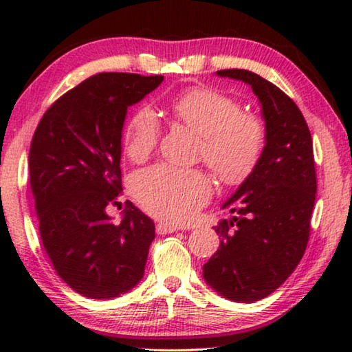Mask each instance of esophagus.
<instances>
[{"mask_svg":"<svg viewBox=\"0 0 352 352\" xmlns=\"http://www.w3.org/2000/svg\"><path fill=\"white\" fill-rule=\"evenodd\" d=\"M178 231L177 226L170 225V223H157V233L158 234H170V233H175Z\"/></svg>","mask_w":352,"mask_h":352,"instance_id":"34e87169","label":"esophagus"}]
</instances>
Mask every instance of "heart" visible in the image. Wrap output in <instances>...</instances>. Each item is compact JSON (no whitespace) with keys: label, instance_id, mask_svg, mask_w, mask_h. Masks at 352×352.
Instances as JSON below:
<instances>
[{"label":"heart","instance_id":"obj_1","mask_svg":"<svg viewBox=\"0 0 352 352\" xmlns=\"http://www.w3.org/2000/svg\"><path fill=\"white\" fill-rule=\"evenodd\" d=\"M178 121L204 138L201 153L220 180L234 183L247 177L265 144V129L258 118L242 113L233 98L210 88H194L170 102ZM162 126L152 109L135 113L126 135V153L141 162L158 144ZM136 201L152 216L184 223L211 197L208 177L199 169L157 164L138 172L132 180Z\"/></svg>","mask_w":352,"mask_h":352}]
</instances>
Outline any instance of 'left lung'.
I'll use <instances>...</instances> for the list:
<instances>
[{"instance_id": "1", "label": "left lung", "mask_w": 352, "mask_h": 352, "mask_svg": "<svg viewBox=\"0 0 352 352\" xmlns=\"http://www.w3.org/2000/svg\"><path fill=\"white\" fill-rule=\"evenodd\" d=\"M220 77L252 87L265 126L258 163L222 205L234 214L214 226L220 245L204 279L220 296L254 302L275 292L305 254L317 192L314 147L305 116L276 85L247 69Z\"/></svg>"}]
</instances>
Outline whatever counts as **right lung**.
I'll use <instances>...</instances> for the list:
<instances>
[{
  "instance_id": "obj_1",
  "label": "right lung",
  "mask_w": 352,
  "mask_h": 352,
  "mask_svg": "<svg viewBox=\"0 0 352 352\" xmlns=\"http://www.w3.org/2000/svg\"><path fill=\"white\" fill-rule=\"evenodd\" d=\"M163 76L100 73L57 99L29 151L40 236L57 275L93 300L127 294L144 276L155 223L127 201L115 223L107 205L122 190L121 140L129 107Z\"/></svg>"
}]
</instances>
